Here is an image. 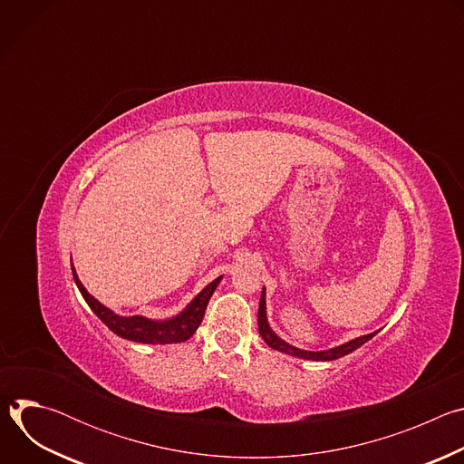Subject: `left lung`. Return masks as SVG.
<instances>
[{
    "label": "left lung",
    "instance_id": "8db88e82",
    "mask_svg": "<svg viewBox=\"0 0 464 464\" xmlns=\"http://www.w3.org/2000/svg\"><path fill=\"white\" fill-rule=\"evenodd\" d=\"M258 333L262 336V340L268 343V347L279 351V353H285V354H290V356H295V358H303V360H314V362H330V360H338L342 356H347L349 353L360 349L363 343H367L372 336L378 334L376 333H371L367 336H360V338H354L347 343H342L338 347H333V349H326V351H304V349H299V347H294L290 345L288 342H285L283 338H279L274 328L270 326L268 323V315H266V288H262V294H260V303H258Z\"/></svg>",
    "mask_w": 464,
    "mask_h": 464
}]
</instances>
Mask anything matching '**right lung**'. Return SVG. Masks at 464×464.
<instances>
[{
    "label": "right lung",
    "mask_w": 464,
    "mask_h": 464,
    "mask_svg": "<svg viewBox=\"0 0 464 464\" xmlns=\"http://www.w3.org/2000/svg\"><path fill=\"white\" fill-rule=\"evenodd\" d=\"M72 272L75 285L79 292L82 294L88 306L93 310V314L111 330L119 338H124L128 342L136 343H149V345H165V343H181L187 342L196 328L200 326L206 308L209 304L211 295L215 294L217 286L222 281V276L217 277L213 283H209L200 294H198L179 314L167 317V319H150L145 315H119L108 306H104L101 301H97L81 283L75 266L72 262Z\"/></svg>",
    "instance_id": "1"
}]
</instances>
